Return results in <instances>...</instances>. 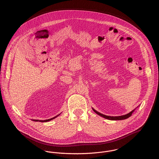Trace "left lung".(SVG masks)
<instances>
[{"instance_id":"left-lung-1","label":"left lung","mask_w":159,"mask_h":159,"mask_svg":"<svg viewBox=\"0 0 159 159\" xmlns=\"http://www.w3.org/2000/svg\"><path fill=\"white\" fill-rule=\"evenodd\" d=\"M92 109H93V111L95 113H96L97 114H98L99 116H101V117H104L105 119H107L108 120H124V119H128L130 116H131L132 114L133 113V112L135 110V109H134L132 111H130V113L126 114L125 115H123V116H106V115H104V114H102L99 113L98 111H96L93 108H92Z\"/></svg>"}]
</instances>
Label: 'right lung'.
Wrapping results in <instances>:
<instances>
[{"label": "right lung", "mask_w": 159, "mask_h": 159, "mask_svg": "<svg viewBox=\"0 0 159 159\" xmlns=\"http://www.w3.org/2000/svg\"><path fill=\"white\" fill-rule=\"evenodd\" d=\"M60 115V114H59ZM59 115H58V116H55V117H54L53 118H51V119H48V120H33V121H40V122H47V121H50V120H52V119H54L55 118H56L57 116H58Z\"/></svg>", "instance_id": "obj_1"}]
</instances>
